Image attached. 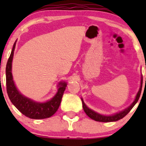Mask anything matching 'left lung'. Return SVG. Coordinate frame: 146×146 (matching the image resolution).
<instances>
[{
    "instance_id": "8db88e82",
    "label": "left lung",
    "mask_w": 146,
    "mask_h": 146,
    "mask_svg": "<svg viewBox=\"0 0 146 146\" xmlns=\"http://www.w3.org/2000/svg\"><path fill=\"white\" fill-rule=\"evenodd\" d=\"M142 84H143V76L141 78V88H140L139 91H138V94L136 95V99L135 100L133 101V102L129 106L128 108H126V110H124L123 111H121V112L117 113V114H114V115H111V116H104V115H102V114H98V113L95 112L93 110H90V109L88 108L85 104L84 103L83 100H82V108H83L84 111L86 113L87 115L91 118L93 120L96 121H100V122H111V121H118L119 119L123 118L129 111L131 110V109L134 107L135 104H136L137 102L138 101V99L140 98V95H141V90H142Z\"/></svg>"
}]
</instances>
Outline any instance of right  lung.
<instances>
[{
  "mask_svg": "<svg viewBox=\"0 0 146 146\" xmlns=\"http://www.w3.org/2000/svg\"><path fill=\"white\" fill-rule=\"evenodd\" d=\"M16 42L13 45L11 54L6 65V89L9 99L15 107L23 114L30 119H41L51 117L58 110L61 104L63 95L67 84L65 82L59 83V88L56 95L51 100L44 103H39L25 98L19 92L15 85L11 73L12 61Z\"/></svg>",
  "mask_w": 146,
  "mask_h": 146,
  "instance_id": "1",
  "label": "right lung"
}]
</instances>
